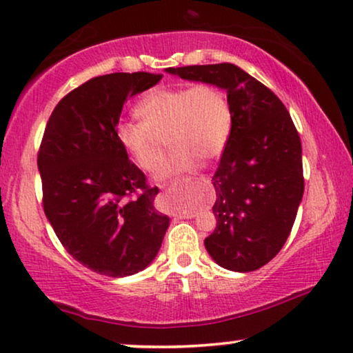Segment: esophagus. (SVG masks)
<instances>
[{
	"mask_svg": "<svg viewBox=\"0 0 353 353\" xmlns=\"http://www.w3.org/2000/svg\"><path fill=\"white\" fill-rule=\"evenodd\" d=\"M194 213H187V214H184V218H194Z\"/></svg>",
	"mask_w": 353,
	"mask_h": 353,
	"instance_id": "1",
	"label": "esophagus"
}]
</instances>
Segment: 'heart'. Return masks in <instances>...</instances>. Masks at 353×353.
Returning a JSON list of instances; mask_svg holds the SVG:
<instances>
[{"label": "heart", "instance_id": "heart-1", "mask_svg": "<svg viewBox=\"0 0 353 353\" xmlns=\"http://www.w3.org/2000/svg\"><path fill=\"white\" fill-rule=\"evenodd\" d=\"M140 121H122L116 139L128 157L143 171L159 169V179L195 171L203 159L224 152L232 130V108L228 93L213 83L192 87H158L135 105Z\"/></svg>", "mask_w": 353, "mask_h": 353}]
</instances>
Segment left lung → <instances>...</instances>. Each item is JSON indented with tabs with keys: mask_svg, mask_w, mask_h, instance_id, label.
<instances>
[{
	"mask_svg": "<svg viewBox=\"0 0 353 353\" xmlns=\"http://www.w3.org/2000/svg\"><path fill=\"white\" fill-rule=\"evenodd\" d=\"M168 72L228 92L232 130L213 176L216 228L205 247L225 270L255 271L284 247L303 196L302 143L292 117L270 88L236 64Z\"/></svg>",
	"mask_w": 353,
	"mask_h": 353,
	"instance_id": "obj_1",
	"label": "left lung"
}]
</instances>
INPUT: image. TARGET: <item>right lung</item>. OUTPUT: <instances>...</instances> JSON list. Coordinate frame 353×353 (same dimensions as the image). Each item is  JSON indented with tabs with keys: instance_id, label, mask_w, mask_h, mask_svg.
Masks as SVG:
<instances>
[{
	"instance_id": "obj_1",
	"label": "right lung",
	"mask_w": 353,
	"mask_h": 353,
	"mask_svg": "<svg viewBox=\"0 0 353 353\" xmlns=\"http://www.w3.org/2000/svg\"><path fill=\"white\" fill-rule=\"evenodd\" d=\"M161 74L114 72L69 92L51 112L39 150L43 210L74 260L110 278L142 271L169 228L154 210L158 187L130 161L116 139L129 97Z\"/></svg>"
}]
</instances>
